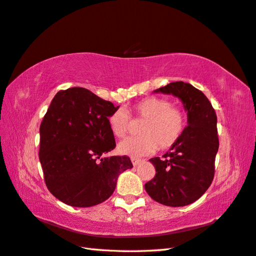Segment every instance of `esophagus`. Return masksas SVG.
<instances>
[{"label":"esophagus","instance_id":"obj_1","mask_svg":"<svg viewBox=\"0 0 256 256\" xmlns=\"http://www.w3.org/2000/svg\"><path fill=\"white\" fill-rule=\"evenodd\" d=\"M132 164L134 166H137L138 164L141 162V160L140 158H132Z\"/></svg>","mask_w":256,"mask_h":256}]
</instances>
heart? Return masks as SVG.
I'll use <instances>...</instances> for the list:
<instances>
[{"label": "heart", "mask_w": 256, "mask_h": 256, "mask_svg": "<svg viewBox=\"0 0 256 256\" xmlns=\"http://www.w3.org/2000/svg\"><path fill=\"white\" fill-rule=\"evenodd\" d=\"M144 120L138 132L140 136L126 139L118 144L122 154L141 156L158 150H166L173 146L184 132L185 116L183 112L172 106L168 100L150 96L136 102L128 110L118 108L108 117V126L116 138L127 136L132 119Z\"/></svg>", "instance_id": "1"}]
</instances>
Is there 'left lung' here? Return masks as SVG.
Instances as JSON below:
<instances>
[{
    "mask_svg": "<svg viewBox=\"0 0 256 256\" xmlns=\"http://www.w3.org/2000/svg\"><path fill=\"white\" fill-rule=\"evenodd\" d=\"M154 93L172 94L182 100L187 112V126L163 158H150L156 176L144 188L162 205H190L202 196L214 180L219 148L217 115L205 94L190 83L172 82Z\"/></svg>",
    "mask_w": 256,
    "mask_h": 256,
    "instance_id": "obj_1",
    "label": "left lung"
}]
</instances>
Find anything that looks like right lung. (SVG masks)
Instances as JSON below:
<instances>
[{"label": "right lung", "instance_id": "obj_1", "mask_svg": "<svg viewBox=\"0 0 256 256\" xmlns=\"http://www.w3.org/2000/svg\"><path fill=\"white\" fill-rule=\"evenodd\" d=\"M116 110L84 88L59 90L51 102L39 129V160L47 188L66 205L105 202L119 174L132 168L127 156L103 158L116 146L108 126Z\"/></svg>", "mask_w": 256, "mask_h": 256}]
</instances>
